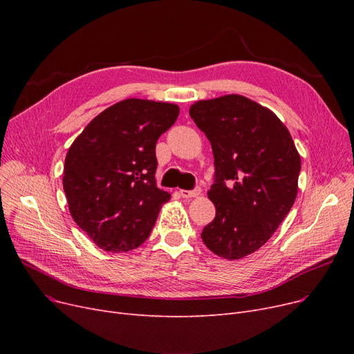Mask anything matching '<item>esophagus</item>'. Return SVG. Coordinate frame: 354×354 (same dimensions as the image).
<instances>
[{
  "instance_id": "34e87169",
  "label": "esophagus",
  "mask_w": 354,
  "mask_h": 354,
  "mask_svg": "<svg viewBox=\"0 0 354 354\" xmlns=\"http://www.w3.org/2000/svg\"><path fill=\"white\" fill-rule=\"evenodd\" d=\"M201 192H202L201 188H195L194 191H183V189L179 191L180 196H182V198H187V199H189V198H196V196L201 195Z\"/></svg>"
}]
</instances>
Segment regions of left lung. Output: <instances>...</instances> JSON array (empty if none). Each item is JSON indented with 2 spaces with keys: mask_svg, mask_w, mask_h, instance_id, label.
Segmentation results:
<instances>
[{
  "mask_svg": "<svg viewBox=\"0 0 354 354\" xmlns=\"http://www.w3.org/2000/svg\"><path fill=\"white\" fill-rule=\"evenodd\" d=\"M189 115L215 159L208 198L216 214L202 241L221 258L241 259L261 248L290 212L301 158L283 122L245 96L199 100Z\"/></svg>",
  "mask_w": 354,
  "mask_h": 354,
  "instance_id": "left-lung-1",
  "label": "left lung"
}]
</instances>
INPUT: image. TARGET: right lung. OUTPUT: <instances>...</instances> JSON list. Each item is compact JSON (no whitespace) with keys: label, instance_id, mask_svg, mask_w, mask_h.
<instances>
[{"label":"right lung","instance_id":"1","mask_svg":"<svg viewBox=\"0 0 354 354\" xmlns=\"http://www.w3.org/2000/svg\"><path fill=\"white\" fill-rule=\"evenodd\" d=\"M179 106L126 99L103 110L74 139L63 188L74 222L106 252L140 247L171 195L156 187V142Z\"/></svg>","mask_w":354,"mask_h":354}]
</instances>
